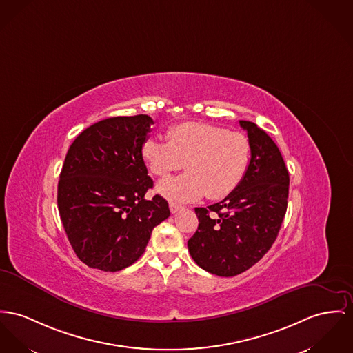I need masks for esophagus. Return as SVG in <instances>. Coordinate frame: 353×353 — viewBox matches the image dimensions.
Wrapping results in <instances>:
<instances>
[{
	"mask_svg": "<svg viewBox=\"0 0 353 353\" xmlns=\"http://www.w3.org/2000/svg\"><path fill=\"white\" fill-rule=\"evenodd\" d=\"M181 209H182V206H181V205L174 203V202H170V212H172V214L179 212Z\"/></svg>",
	"mask_w": 353,
	"mask_h": 353,
	"instance_id": "1",
	"label": "esophagus"
}]
</instances>
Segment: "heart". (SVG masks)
I'll use <instances>...</instances> for the list:
<instances>
[{
	"label": "heart",
	"mask_w": 353,
	"mask_h": 353,
	"mask_svg": "<svg viewBox=\"0 0 353 353\" xmlns=\"http://www.w3.org/2000/svg\"><path fill=\"white\" fill-rule=\"evenodd\" d=\"M246 135L205 123H182L168 130L167 143L147 139L141 158L151 174L167 178L183 165L188 172L158 185V192L176 202L202 196L216 201L230 195L242 182L250 162Z\"/></svg>",
	"instance_id": "b5f03b06"
}]
</instances>
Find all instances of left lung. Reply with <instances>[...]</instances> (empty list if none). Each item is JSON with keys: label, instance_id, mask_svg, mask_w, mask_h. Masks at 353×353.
<instances>
[{"label": "left lung", "instance_id": "obj_1", "mask_svg": "<svg viewBox=\"0 0 353 353\" xmlns=\"http://www.w3.org/2000/svg\"><path fill=\"white\" fill-rule=\"evenodd\" d=\"M252 145L242 182L223 201L195 208L199 225L188 252L203 270L233 277L252 268L274 243L288 208L289 172L272 138L239 120Z\"/></svg>", "mask_w": 353, "mask_h": 353}]
</instances>
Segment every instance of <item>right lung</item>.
<instances>
[{"instance_id":"obj_1","label":"right lung","mask_w":353,"mask_h":353,"mask_svg":"<svg viewBox=\"0 0 353 353\" xmlns=\"http://www.w3.org/2000/svg\"><path fill=\"white\" fill-rule=\"evenodd\" d=\"M154 120L148 115L104 119L85 128L67 152L57 206L76 256L87 266L118 272L145 250L152 229L170 216L141 158Z\"/></svg>"}]
</instances>
